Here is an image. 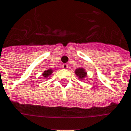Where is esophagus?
Returning a JSON list of instances; mask_svg holds the SVG:
<instances>
[{
  "mask_svg": "<svg viewBox=\"0 0 131 131\" xmlns=\"http://www.w3.org/2000/svg\"><path fill=\"white\" fill-rule=\"evenodd\" d=\"M62 67H63V68H64V69H68V64H63V66H62Z\"/></svg>",
  "mask_w": 131,
  "mask_h": 131,
  "instance_id": "esophagus-1",
  "label": "esophagus"
}]
</instances>
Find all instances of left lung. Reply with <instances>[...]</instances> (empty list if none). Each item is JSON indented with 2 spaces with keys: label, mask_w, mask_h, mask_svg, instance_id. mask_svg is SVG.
I'll use <instances>...</instances> for the list:
<instances>
[{
  "label": "left lung",
  "mask_w": 131,
  "mask_h": 131,
  "mask_svg": "<svg viewBox=\"0 0 131 131\" xmlns=\"http://www.w3.org/2000/svg\"><path fill=\"white\" fill-rule=\"evenodd\" d=\"M76 75L79 77V79H84L87 77V72L85 71V70L83 68H79L75 71Z\"/></svg>",
  "instance_id": "1"
}]
</instances>
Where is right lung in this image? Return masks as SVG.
Listing matches in <instances>:
<instances>
[{"instance_id":"1","label":"right lung","mask_w":131,"mask_h":131,"mask_svg":"<svg viewBox=\"0 0 131 131\" xmlns=\"http://www.w3.org/2000/svg\"><path fill=\"white\" fill-rule=\"evenodd\" d=\"M52 73L53 70L52 69H51V68H49V69H47V70L44 71V72L42 73V76H43L45 79H48L51 75H52Z\"/></svg>"}]
</instances>
